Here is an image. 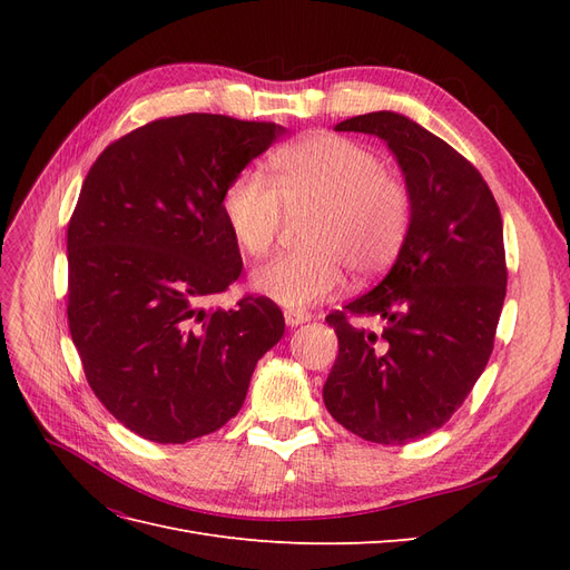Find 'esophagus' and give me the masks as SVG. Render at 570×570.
Masks as SVG:
<instances>
[{
  "label": "esophagus",
  "mask_w": 570,
  "mask_h": 570,
  "mask_svg": "<svg viewBox=\"0 0 570 570\" xmlns=\"http://www.w3.org/2000/svg\"><path fill=\"white\" fill-rule=\"evenodd\" d=\"M306 321H312V314H308V312H299V308H287V312H285V323L289 327H297Z\"/></svg>",
  "instance_id": "obj_1"
}]
</instances>
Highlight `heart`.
<instances>
[{
	"instance_id": "heart-1",
	"label": "heart",
	"mask_w": 570,
	"mask_h": 570,
	"mask_svg": "<svg viewBox=\"0 0 570 570\" xmlns=\"http://www.w3.org/2000/svg\"><path fill=\"white\" fill-rule=\"evenodd\" d=\"M271 178L247 168L223 193V214L239 249L264 256L289 212L312 209L306 249L271 258L254 271V287L289 308L335 295L344 268L375 278L402 254L413 220L406 180L387 174L381 157L350 137L316 132L273 154Z\"/></svg>"
}]
</instances>
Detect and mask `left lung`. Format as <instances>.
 <instances>
[{"label":"left lung","instance_id":"1","mask_svg":"<svg viewBox=\"0 0 570 570\" xmlns=\"http://www.w3.org/2000/svg\"><path fill=\"white\" fill-rule=\"evenodd\" d=\"M335 130L387 142L413 220L381 285L325 316L340 350L323 402L350 433L406 444L450 421L488 366L507 297L502 214L480 170L406 116L373 111ZM364 315L383 317L384 333L351 323Z\"/></svg>","mask_w":570,"mask_h":570}]
</instances>
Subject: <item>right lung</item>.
<instances>
[{"mask_svg": "<svg viewBox=\"0 0 570 570\" xmlns=\"http://www.w3.org/2000/svg\"><path fill=\"white\" fill-rule=\"evenodd\" d=\"M281 126L220 114L157 118L92 164L68 220V331L97 400L132 433L183 444L243 406L285 333L278 304L204 308L243 273L228 183Z\"/></svg>", "mask_w": 570, "mask_h": 570, "instance_id": "right-lung-1", "label": "right lung"}]
</instances>
